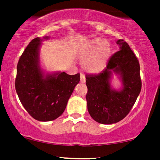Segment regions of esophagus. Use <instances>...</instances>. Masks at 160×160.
<instances>
[{"label": "esophagus", "instance_id": "34e87169", "mask_svg": "<svg viewBox=\"0 0 160 160\" xmlns=\"http://www.w3.org/2000/svg\"><path fill=\"white\" fill-rule=\"evenodd\" d=\"M80 80L82 83H85V82H86V78H85V76L84 74L82 73L80 74Z\"/></svg>", "mask_w": 160, "mask_h": 160}]
</instances>
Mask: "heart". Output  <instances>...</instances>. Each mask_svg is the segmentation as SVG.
Instances as JSON below:
<instances>
[{
	"instance_id": "heart-1",
	"label": "heart",
	"mask_w": 160,
	"mask_h": 160,
	"mask_svg": "<svg viewBox=\"0 0 160 160\" xmlns=\"http://www.w3.org/2000/svg\"><path fill=\"white\" fill-rule=\"evenodd\" d=\"M82 68L89 73H99L106 68L110 58L111 47L108 41L94 38L79 48Z\"/></svg>"
}]
</instances>
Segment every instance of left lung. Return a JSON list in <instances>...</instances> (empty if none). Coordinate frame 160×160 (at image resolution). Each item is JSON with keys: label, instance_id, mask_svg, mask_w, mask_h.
Here are the masks:
<instances>
[{"label": "left lung", "instance_id": "obj_1", "mask_svg": "<svg viewBox=\"0 0 160 160\" xmlns=\"http://www.w3.org/2000/svg\"><path fill=\"white\" fill-rule=\"evenodd\" d=\"M119 51L110 58L106 68L98 75H87V109L98 123L114 124L128 114L141 89L140 65L130 46L117 41ZM113 74L122 83L117 90L111 85Z\"/></svg>", "mask_w": 160, "mask_h": 160}]
</instances>
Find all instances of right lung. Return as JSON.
<instances>
[{
  "label": "right lung",
  "mask_w": 160,
  "mask_h": 160,
  "mask_svg": "<svg viewBox=\"0 0 160 160\" xmlns=\"http://www.w3.org/2000/svg\"><path fill=\"white\" fill-rule=\"evenodd\" d=\"M49 38L45 36L30 41L19 60L15 80L21 103L32 118L41 122L52 121L62 115L80 81L79 73H46L41 68L40 49L42 41Z\"/></svg>",
  "instance_id": "add662e5"
}]
</instances>
